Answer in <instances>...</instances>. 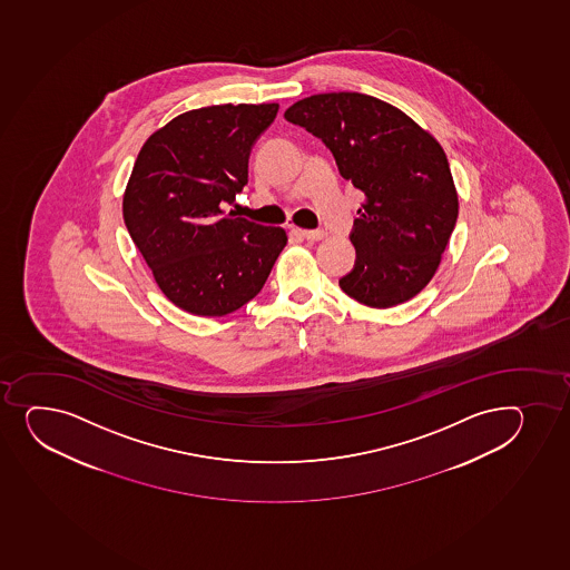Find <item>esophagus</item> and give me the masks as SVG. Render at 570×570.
I'll list each match as a JSON object with an SVG mask.
<instances>
[{"instance_id":"34e87169","label":"esophagus","mask_w":570,"mask_h":570,"mask_svg":"<svg viewBox=\"0 0 570 570\" xmlns=\"http://www.w3.org/2000/svg\"><path fill=\"white\" fill-rule=\"evenodd\" d=\"M296 233L312 242L323 240L324 236H326L324 230H302V228H296Z\"/></svg>"}]
</instances>
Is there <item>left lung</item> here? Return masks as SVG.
Instances as JSON below:
<instances>
[{"mask_svg": "<svg viewBox=\"0 0 570 570\" xmlns=\"http://www.w3.org/2000/svg\"><path fill=\"white\" fill-rule=\"evenodd\" d=\"M285 120L323 138L343 178L364 193L343 293L375 309L416 296L438 272L460 208L435 137L400 108L356 91L299 99Z\"/></svg>", "mask_w": 570, "mask_h": 570, "instance_id": "8db88e82", "label": "left lung"}]
</instances>
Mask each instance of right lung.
<instances>
[{
    "label": "right lung",
    "instance_id": "add662e5",
    "mask_svg": "<svg viewBox=\"0 0 570 570\" xmlns=\"http://www.w3.org/2000/svg\"><path fill=\"white\" fill-rule=\"evenodd\" d=\"M277 102L195 108L151 132L124 191V222L174 306L223 317L255 298L287 246L282 227L225 214Z\"/></svg>",
    "mask_w": 570,
    "mask_h": 570
}]
</instances>
